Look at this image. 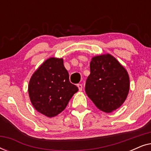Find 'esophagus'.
I'll return each instance as SVG.
<instances>
[{"label":"esophagus","instance_id":"esophagus-1","mask_svg":"<svg viewBox=\"0 0 151 151\" xmlns=\"http://www.w3.org/2000/svg\"><path fill=\"white\" fill-rule=\"evenodd\" d=\"M77 86H78V89H79L80 91H82V84H77Z\"/></svg>","mask_w":151,"mask_h":151}]
</instances>
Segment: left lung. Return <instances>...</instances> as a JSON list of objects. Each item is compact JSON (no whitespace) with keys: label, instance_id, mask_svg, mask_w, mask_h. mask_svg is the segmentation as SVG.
<instances>
[{"label":"left lung","instance_id":"obj_1","mask_svg":"<svg viewBox=\"0 0 151 151\" xmlns=\"http://www.w3.org/2000/svg\"><path fill=\"white\" fill-rule=\"evenodd\" d=\"M91 73L85 84V92L97 108L111 113L120 107L130 88L129 73L119 61L109 53L92 58Z\"/></svg>","mask_w":151,"mask_h":151}]
</instances>
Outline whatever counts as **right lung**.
<instances>
[{"label": "right lung", "mask_w": 151, "mask_h": 151, "mask_svg": "<svg viewBox=\"0 0 151 151\" xmlns=\"http://www.w3.org/2000/svg\"><path fill=\"white\" fill-rule=\"evenodd\" d=\"M63 59L51 57L37 69L30 78L28 93L35 109L53 117L65 110L78 88L69 82Z\"/></svg>", "instance_id": "1"}]
</instances>
